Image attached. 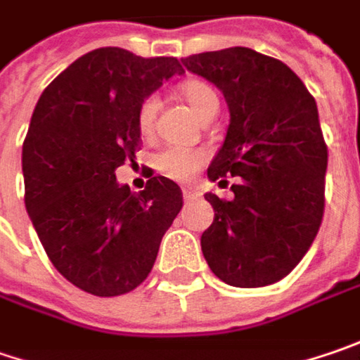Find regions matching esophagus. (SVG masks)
Here are the masks:
<instances>
[{"instance_id":"1","label":"esophagus","mask_w":360,"mask_h":360,"mask_svg":"<svg viewBox=\"0 0 360 360\" xmlns=\"http://www.w3.org/2000/svg\"><path fill=\"white\" fill-rule=\"evenodd\" d=\"M182 194H184V200H192V198H196L198 194H196V190L192 188H184L182 190Z\"/></svg>"}]
</instances>
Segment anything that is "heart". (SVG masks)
<instances>
[{
    "label": "heart",
    "mask_w": 360,
    "mask_h": 360,
    "mask_svg": "<svg viewBox=\"0 0 360 360\" xmlns=\"http://www.w3.org/2000/svg\"><path fill=\"white\" fill-rule=\"evenodd\" d=\"M180 95L184 97V101L190 105V109L200 119H207L208 115H217V111H219V95L207 82L186 81L180 86ZM158 107H160V101L155 95L148 97L141 103L139 113H137V125H139V131L143 135L152 134ZM207 150L186 148V146H166L164 150H160L153 155V168L170 180L186 182L207 164Z\"/></svg>",
    "instance_id": "obj_1"
}]
</instances>
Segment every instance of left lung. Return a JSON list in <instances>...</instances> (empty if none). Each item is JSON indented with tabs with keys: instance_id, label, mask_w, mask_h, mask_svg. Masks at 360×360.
Returning <instances> with one entry per match:
<instances>
[{
	"instance_id": "1",
	"label": "left lung",
	"mask_w": 360,
	"mask_h": 360,
	"mask_svg": "<svg viewBox=\"0 0 360 360\" xmlns=\"http://www.w3.org/2000/svg\"><path fill=\"white\" fill-rule=\"evenodd\" d=\"M190 72L225 95L231 121L208 180L235 198L207 192L214 221L200 237L202 255L219 279L261 288L283 279L314 241L324 214L328 152L318 107L297 75L251 48H225L182 58Z\"/></svg>"
}]
</instances>
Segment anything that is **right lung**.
<instances>
[{
	"mask_svg": "<svg viewBox=\"0 0 360 360\" xmlns=\"http://www.w3.org/2000/svg\"><path fill=\"white\" fill-rule=\"evenodd\" d=\"M182 64L97 48L63 70L36 103L22 148L26 210L52 265L82 292L121 296L152 271L182 190L152 176L146 190L115 170L141 150V103Z\"/></svg>",
	"mask_w": 360,
	"mask_h": 360,
	"instance_id": "obj_1",
	"label": "right lung"
}]
</instances>
